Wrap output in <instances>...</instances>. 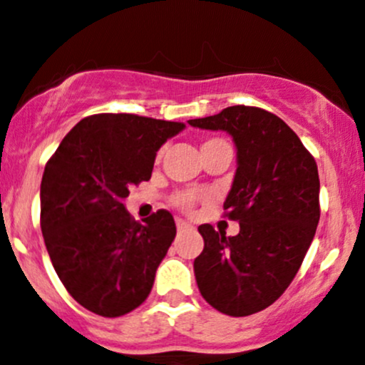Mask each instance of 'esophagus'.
Masks as SVG:
<instances>
[{
    "label": "esophagus",
    "instance_id": "1",
    "mask_svg": "<svg viewBox=\"0 0 365 365\" xmlns=\"http://www.w3.org/2000/svg\"><path fill=\"white\" fill-rule=\"evenodd\" d=\"M176 229L180 230V232H182V230H189V229H192V225L189 223V221H185V220H176Z\"/></svg>",
    "mask_w": 365,
    "mask_h": 365
}]
</instances>
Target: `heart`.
<instances>
[{"label":"heart","instance_id":"b5f03b06","mask_svg":"<svg viewBox=\"0 0 365 365\" xmlns=\"http://www.w3.org/2000/svg\"><path fill=\"white\" fill-rule=\"evenodd\" d=\"M209 142H212V140H209ZM205 144H207V142H205ZM194 200H196L194 192H182V194H178V196H176L175 202H176V205L180 207V209L190 210V209H192V205H194Z\"/></svg>","mask_w":365,"mask_h":365}]
</instances>
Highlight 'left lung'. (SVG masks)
I'll use <instances>...</instances> for the list:
<instances>
[{
    "label": "left lung",
    "instance_id": "obj_1",
    "mask_svg": "<svg viewBox=\"0 0 365 365\" xmlns=\"http://www.w3.org/2000/svg\"><path fill=\"white\" fill-rule=\"evenodd\" d=\"M189 124L229 133L237 163L223 207L240 234L200 225L196 282L217 312L252 315L281 297L312 245L321 217L317 163L286 122L261 108L230 106Z\"/></svg>",
    "mask_w": 365,
    "mask_h": 365
}]
</instances>
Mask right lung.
I'll return each mask as SVG.
<instances>
[{
  "label": "right lung",
  "instance_id": "add662e5",
  "mask_svg": "<svg viewBox=\"0 0 365 365\" xmlns=\"http://www.w3.org/2000/svg\"><path fill=\"white\" fill-rule=\"evenodd\" d=\"M180 122L102 113L75 124L44 167L41 230L68 294L90 312L120 317L148 299L176 236L173 214L133 221L129 187L151 178Z\"/></svg>",
  "mask_w": 365,
  "mask_h": 365
}]
</instances>
